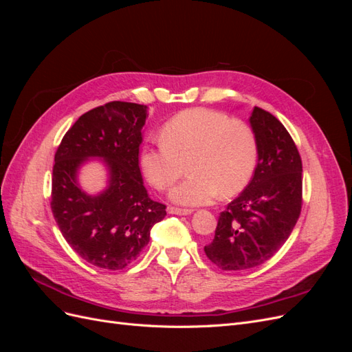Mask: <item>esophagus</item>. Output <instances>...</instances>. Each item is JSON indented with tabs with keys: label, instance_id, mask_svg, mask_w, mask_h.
Returning a JSON list of instances; mask_svg holds the SVG:
<instances>
[{
	"label": "esophagus",
	"instance_id": "34e87169",
	"mask_svg": "<svg viewBox=\"0 0 352 352\" xmlns=\"http://www.w3.org/2000/svg\"><path fill=\"white\" fill-rule=\"evenodd\" d=\"M167 212L168 214H177V216H188L192 212V210L189 208H177V207H168L167 208Z\"/></svg>",
	"mask_w": 352,
	"mask_h": 352
}]
</instances>
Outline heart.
<instances>
[{
  "label": "heart",
  "instance_id": "b5f03b06",
  "mask_svg": "<svg viewBox=\"0 0 352 352\" xmlns=\"http://www.w3.org/2000/svg\"><path fill=\"white\" fill-rule=\"evenodd\" d=\"M252 127L226 113L192 109L173 116L162 129V144L145 145L141 168L157 190L172 188L188 167L189 177L172 190L184 206L207 204L217 194L229 198L250 184L257 166Z\"/></svg>",
  "mask_w": 352,
  "mask_h": 352
}]
</instances>
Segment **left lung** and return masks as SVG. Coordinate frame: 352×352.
<instances>
[{"label":"left lung","mask_w":352,"mask_h":352,"mask_svg":"<svg viewBox=\"0 0 352 352\" xmlns=\"http://www.w3.org/2000/svg\"><path fill=\"white\" fill-rule=\"evenodd\" d=\"M250 122L258 163L243 192L220 212L208 260L221 270H247L272 258L292 233L302 207V162L276 117L254 107Z\"/></svg>","instance_id":"obj_1"}]
</instances>
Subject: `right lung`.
I'll return each mask as SVG.
<instances>
[{"label": "right lung", "instance_id": "obj_1", "mask_svg": "<svg viewBox=\"0 0 352 352\" xmlns=\"http://www.w3.org/2000/svg\"><path fill=\"white\" fill-rule=\"evenodd\" d=\"M146 107L111 101L74 122L54 155L51 211L61 235L78 255L105 270L132 264L150 241L151 228L166 217V206L146 194L140 170L141 129ZM101 156L111 168L109 189L98 197L77 186L85 157Z\"/></svg>", "mask_w": 352, "mask_h": 352}]
</instances>
